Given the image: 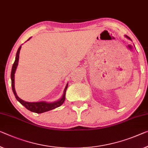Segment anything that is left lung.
I'll use <instances>...</instances> for the list:
<instances>
[{
  "mask_svg": "<svg viewBox=\"0 0 148 148\" xmlns=\"http://www.w3.org/2000/svg\"><path fill=\"white\" fill-rule=\"evenodd\" d=\"M125 37H126V38H127V39H130V40H131L130 39V37H128L127 36H126V35H125Z\"/></svg>",
  "mask_w": 148,
  "mask_h": 148,
  "instance_id": "8db88e82",
  "label": "left lung"
}]
</instances>
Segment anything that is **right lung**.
I'll use <instances>...</instances> for the list:
<instances>
[{
  "label": "right lung",
  "mask_w": 148,
  "mask_h": 148,
  "mask_svg": "<svg viewBox=\"0 0 148 148\" xmlns=\"http://www.w3.org/2000/svg\"><path fill=\"white\" fill-rule=\"evenodd\" d=\"M31 38H30L27 40H29ZM22 46H21L18 48V49L17 50L16 58H15L14 62L12 65V70H11V83H12V89L13 91V93H14L15 98H16V100L18 101V102L21 103L22 105H23L26 109L30 110L32 112H35V113L38 114H41L43 113V112L50 111V110L56 108L62 104L65 100V95H66V89L68 88V84H67L64 90V93L62 96L61 97L60 99H59L58 100L55 101V102H45V101H42V102H26V101H24L19 98L18 96H17L16 92L15 91V88H14V74L15 72H16V70L18 66V60H19V54H20V50L21 49Z\"/></svg>",
  "instance_id": "right-lung-1"
}]
</instances>
